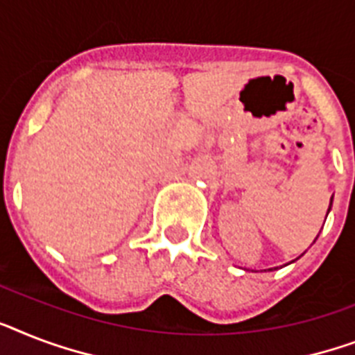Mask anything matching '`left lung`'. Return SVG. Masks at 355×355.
<instances>
[{"instance_id": "8db88e82", "label": "left lung", "mask_w": 355, "mask_h": 355, "mask_svg": "<svg viewBox=\"0 0 355 355\" xmlns=\"http://www.w3.org/2000/svg\"><path fill=\"white\" fill-rule=\"evenodd\" d=\"M330 206H332V198H330ZM328 211H330V207H328ZM328 215V213H327ZM270 270H275V268H270Z\"/></svg>"}]
</instances>
